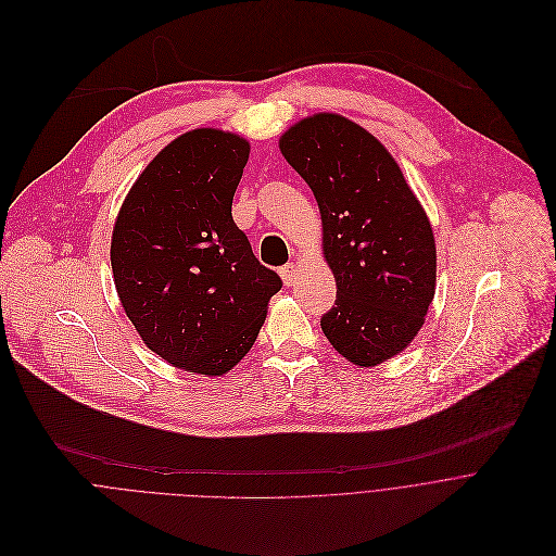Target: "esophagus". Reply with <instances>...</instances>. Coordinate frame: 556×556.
Listing matches in <instances>:
<instances>
[{
	"label": "esophagus",
	"mask_w": 556,
	"mask_h": 556,
	"mask_svg": "<svg viewBox=\"0 0 556 556\" xmlns=\"http://www.w3.org/2000/svg\"><path fill=\"white\" fill-rule=\"evenodd\" d=\"M280 276H282L285 285H287V287H291V285L295 282V276H298V267H295V263H287L285 267H280Z\"/></svg>",
	"instance_id": "obj_1"
}]
</instances>
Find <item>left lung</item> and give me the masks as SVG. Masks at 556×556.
<instances>
[{
  "instance_id": "8db88e82",
  "label": "left lung",
  "mask_w": 556,
  "mask_h": 556,
  "mask_svg": "<svg viewBox=\"0 0 556 556\" xmlns=\"http://www.w3.org/2000/svg\"><path fill=\"white\" fill-rule=\"evenodd\" d=\"M280 151L315 194L338 282L324 336L355 366H377L416 338L433 300L429 218L386 147L344 116L300 121Z\"/></svg>"
}]
</instances>
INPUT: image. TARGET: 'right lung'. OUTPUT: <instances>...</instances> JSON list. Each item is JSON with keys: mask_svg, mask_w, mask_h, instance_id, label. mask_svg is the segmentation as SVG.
Returning a JSON list of instances; mask_svg holds the SVG:
<instances>
[{"mask_svg": "<svg viewBox=\"0 0 556 556\" xmlns=\"http://www.w3.org/2000/svg\"><path fill=\"white\" fill-rule=\"evenodd\" d=\"M248 157L235 134L179 136L142 170L111 237L114 282L144 344L207 377L250 353L282 287L232 218Z\"/></svg>", "mask_w": 556, "mask_h": 556, "instance_id": "right-lung-1", "label": "right lung"}]
</instances>
